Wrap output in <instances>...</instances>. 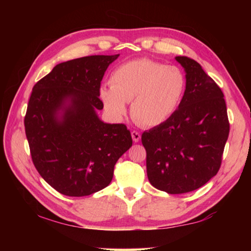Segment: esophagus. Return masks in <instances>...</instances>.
<instances>
[{
  "label": "esophagus",
  "instance_id": "obj_1",
  "mask_svg": "<svg viewBox=\"0 0 251 251\" xmlns=\"http://www.w3.org/2000/svg\"><path fill=\"white\" fill-rule=\"evenodd\" d=\"M131 138H133V141L135 143H138L139 141H141V134L138 133V131H131Z\"/></svg>",
  "mask_w": 251,
  "mask_h": 251
}]
</instances>
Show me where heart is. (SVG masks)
I'll return each mask as SVG.
<instances>
[{
    "label": "heart",
    "instance_id": "b5f03b06",
    "mask_svg": "<svg viewBox=\"0 0 251 251\" xmlns=\"http://www.w3.org/2000/svg\"><path fill=\"white\" fill-rule=\"evenodd\" d=\"M110 86L100 88L106 112L115 121L130 113L143 126H158L171 118L186 90V77L177 66L165 65L148 58L134 59L117 66L109 77Z\"/></svg>",
    "mask_w": 251,
    "mask_h": 251
}]
</instances>
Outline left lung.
<instances>
[{
	"label": "left lung",
	"instance_id": "1",
	"mask_svg": "<svg viewBox=\"0 0 251 251\" xmlns=\"http://www.w3.org/2000/svg\"><path fill=\"white\" fill-rule=\"evenodd\" d=\"M184 67L186 90L171 118L144 131L147 177L155 188L185 194L218 173L229 135L224 94L199 63L176 56Z\"/></svg>",
	"mask_w": 251,
	"mask_h": 251
}]
</instances>
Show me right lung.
<instances>
[{"mask_svg": "<svg viewBox=\"0 0 251 251\" xmlns=\"http://www.w3.org/2000/svg\"><path fill=\"white\" fill-rule=\"evenodd\" d=\"M120 56L92 55L59 63L34 85L24 125L34 166L65 196H88L107 187L114 166L133 145L124 124H108L100 82Z\"/></svg>", "mask_w": 251, "mask_h": 251, "instance_id": "add662e5", "label": "right lung"}]
</instances>
